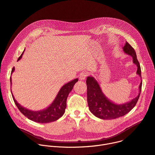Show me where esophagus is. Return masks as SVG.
Masks as SVG:
<instances>
[{
    "mask_svg": "<svg viewBox=\"0 0 155 155\" xmlns=\"http://www.w3.org/2000/svg\"><path fill=\"white\" fill-rule=\"evenodd\" d=\"M87 72H81L79 75V79L80 80H84L87 76Z\"/></svg>",
    "mask_w": 155,
    "mask_h": 155,
    "instance_id": "1",
    "label": "esophagus"
}]
</instances>
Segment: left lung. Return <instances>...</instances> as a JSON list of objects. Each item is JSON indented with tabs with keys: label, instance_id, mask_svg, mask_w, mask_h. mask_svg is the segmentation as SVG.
Listing matches in <instances>:
<instances>
[{
	"label": "left lung",
	"instance_id": "8db88e82",
	"mask_svg": "<svg viewBox=\"0 0 155 155\" xmlns=\"http://www.w3.org/2000/svg\"><path fill=\"white\" fill-rule=\"evenodd\" d=\"M123 49L126 54L132 57L133 62L137 66L136 74L141 79V68L134 49L127 42L123 47ZM86 84L87 86V104L91 113L100 119L113 120L124 116L135 106L141 94L142 81L139 86L138 96L131 101L122 104L116 103L108 99L103 92L98 81L94 77L87 76Z\"/></svg>",
	"mask_w": 155,
	"mask_h": 155
}]
</instances>
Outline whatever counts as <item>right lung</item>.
I'll return each mask as SVG.
<instances>
[{"instance_id":"add662e5","label":"right lung","mask_w":155,"mask_h":155,"mask_svg":"<svg viewBox=\"0 0 155 155\" xmlns=\"http://www.w3.org/2000/svg\"><path fill=\"white\" fill-rule=\"evenodd\" d=\"M25 50H24L21 56L18 58L17 61H19L22 57L23 54ZM15 71V68H13L11 74H12ZM11 86L12 85V78H10ZM78 81V78L72 79V81L68 82V83L63 85L58 94L56 95L55 99L46 108L39 111H32L29 109L25 108V107L21 106L15 100L11 90V93L12 97L15 102V105L19 109V111L28 119L32 120L36 123H49L51 122L59 120L61 117L63 116L65 113V110L66 108V101L67 98L73 88L75 83Z\"/></svg>"}]
</instances>
